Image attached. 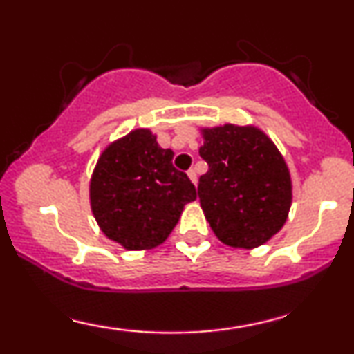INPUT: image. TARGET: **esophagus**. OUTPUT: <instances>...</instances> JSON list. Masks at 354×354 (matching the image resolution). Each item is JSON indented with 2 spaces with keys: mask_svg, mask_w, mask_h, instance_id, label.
Wrapping results in <instances>:
<instances>
[{
  "mask_svg": "<svg viewBox=\"0 0 354 354\" xmlns=\"http://www.w3.org/2000/svg\"><path fill=\"white\" fill-rule=\"evenodd\" d=\"M188 178L191 180V183H193V185L196 186L198 178H196V171H194V169H189V171H188Z\"/></svg>",
  "mask_w": 354,
  "mask_h": 354,
  "instance_id": "esophagus-1",
  "label": "esophagus"
}]
</instances>
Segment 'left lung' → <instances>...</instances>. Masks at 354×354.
<instances>
[{"mask_svg":"<svg viewBox=\"0 0 354 354\" xmlns=\"http://www.w3.org/2000/svg\"><path fill=\"white\" fill-rule=\"evenodd\" d=\"M200 154L208 173L198 196L211 230L225 245L253 250L283 228L293 185L283 154L253 124L201 128Z\"/></svg>","mask_w":354,"mask_h":354,"instance_id":"8db88e82","label":"left lung"}]
</instances>
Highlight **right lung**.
<instances>
[{
	"label": "right lung",
	"mask_w": 354,
	"mask_h": 354,
	"mask_svg": "<svg viewBox=\"0 0 354 354\" xmlns=\"http://www.w3.org/2000/svg\"><path fill=\"white\" fill-rule=\"evenodd\" d=\"M174 153L158 145L151 129L138 128L109 143L89 180V205L100 230L128 251L166 241L194 185L173 166Z\"/></svg>",
	"instance_id": "right-lung-1"
}]
</instances>
